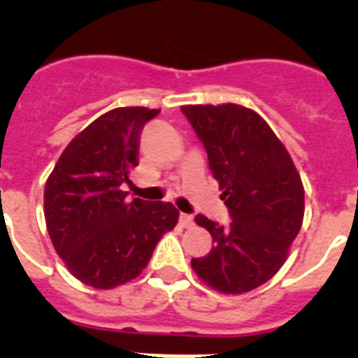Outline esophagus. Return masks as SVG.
Segmentation results:
<instances>
[{"mask_svg":"<svg viewBox=\"0 0 358 358\" xmlns=\"http://www.w3.org/2000/svg\"><path fill=\"white\" fill-rule=\"evenodd\" d=\"M179 222H181L185 227L194 226V217H192V215H188V213H181V215H179Z\"/></svg>","mask_w":358,"mask_h":358,"instance_id":"obj_1","label":"esophagus"}]
</instances>
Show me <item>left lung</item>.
<instances>
[{"mask_svg": "<svg viewBox=\"0 0 358 358\" xmlns=\"http://www.w3.org/2000/svg\"><path fill=\"white\" fill-rule=\"evenodd\" d=\"M181 110L206 148L231 217L226 226L195 217L215 243L206 256L192 260V267L218 292H249L280 271L301 229V177L273 129L252 109L222 103Z\"/></svg>", "mask_w": 358, "mask_h": 358, "instance_id": "8db88e82", "label": "left lung"}]
</instances>
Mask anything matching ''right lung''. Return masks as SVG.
<instances>
[{"label":"right lung","instance_id":"right-lung-1","mask_svg":"<svg viewBox=\"0 0 358 358\" xmlns=\"http://www.w3.org/2000/svg\"><path fill=\"white\" fill-rule=\"evenodd\" d=\"M159 109L118 107L69 141L44 186V218L69 273L93 289L140 276L157 242L173 229L170 202L127 201L123 182L138 166L141 129Z\"/></svg>","mask_w":358,"mask_h":358}]
</instances>
